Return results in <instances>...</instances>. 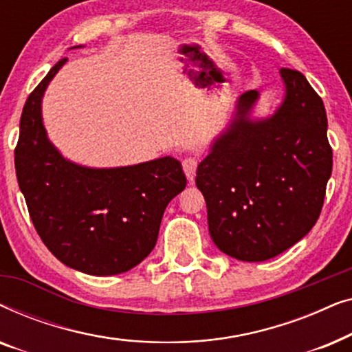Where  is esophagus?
I'll list each match as a JSON object with an SVG mask.
<instances>
[{"label": "esophagus", "mask_w": 352, "mask_h": 352, "mask_svg": "<svg viewBox=\"0 0 352 352\" xmlns=\"http://www.w3.org/2000/svg\"><path fill=\"white\" fill-rule=\"evenodd\" d=\"M197 166H199V162H197L195 157H187L182 160V170H184L187 179H189L190 182L195 179Z\"/></svg>", "instance_id": "esophagus-1"}]
</instances>
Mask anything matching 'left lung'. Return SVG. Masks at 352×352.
<instances>
[{
    "label": "left lung",
    "mask_w": 352,
    "mask_h": 352,
    "mask_svg": "<svg viewBox=\"0 0 352 352\" xmlns=\"http://www.w3.org/2000/svg\"><path fill=\"white\" fill-rule=\"evenodd\" d=\"M280 78L285 94L274 113L253 118L259 93H243L197 168L211 239L240 261H266L300 242L331 175L324 102L300 72L280 69Z\"/></svg>",
    "instance_id": "obj_1"
}]
</instances>
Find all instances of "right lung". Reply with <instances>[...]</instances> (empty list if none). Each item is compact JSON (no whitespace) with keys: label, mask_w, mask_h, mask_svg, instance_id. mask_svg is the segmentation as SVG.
I'll list each match as a JSON object with an SVG mask.
<instances>
[{"label":"right lung","mask_w":352,"mask_h":352,"mask_svg":"<svg viewBox=\"0 0 352 352\" xmlns=\"http://www.w3.org/2000/svg\"><path fill=\"white\" fill-rule=\"evenodd\" d=\"M65 62L52 67L23 105L17 182L38 235L60 263L89 276H117L148 256L166 205L187 179L173 157L89 168L62 155L47 139L41 102Z\"/></svg>","instance_id":"right-lung-1"}]
</instances>
